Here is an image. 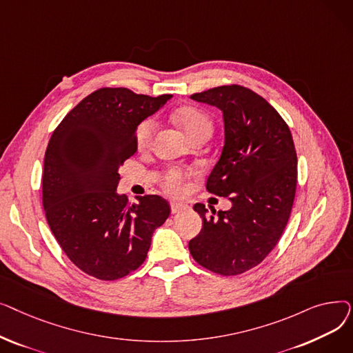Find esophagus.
Masks as SVG:
<instances>
[{
	"label": "esophagus",
	"instance_id": "obj_1",
	"mask_svg": "<svg viewBox=\"0 0 353 353\" xmlns=\"http://www.w3.org/2000/svg\"><path fill=\"white\" fill-rule=\"evenodd\" d=\"M170 208H172V213H180L184 212L189 206L184 205V203H177V201H172L170 203Z\"/></svg>",
	"mask_w": 353,
	"mask_h": 353
}]
</instances>
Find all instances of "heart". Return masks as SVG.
Returning a JSON list of instances; mask_svg holds the SVG:
<instances>
[{
  "instance_id": "obj_1",
  "label": "heart",
  "mask_w": 353,
  "mask_h": 353,
  "mask_svg": "<svg viewBox=\"0 0 353 353\" xmlns=\"http://www.w3.org/2000/svg\"><path fill=\"white\" fill-rule=\"evenodd\" d=\"M173 119L177 124L186 132L190 139L201 133H210L213 130L212 119L205 111L197 107H181L173 113ZM157 124L153 119H145L141 121L136 130V143L140 150H145L152 145ZM186 177L188 174L180 169L167 170L161 177V186L165 193L172 196H180L186 190Z\"/></svg>"
}]
</instances>
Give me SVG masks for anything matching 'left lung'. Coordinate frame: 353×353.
I'll return each instance as SVG.
<instances>
[{"label":"left lung","mask_w":353,"mask_h":353,"mask_svg":"<svg viewBox=\"0 0 353 353\" xmlns=\"http://www.w3.org/2000/svg\"><path fill=\"white\" fill-rule=\"evenodd\" d=\"M190 99L223 113L225 145L206 189L229 197L232 208L208 216L196 203L203 226L189 250L214 273H245L274 249L290 217L298 183L290 130L263 97L242 85L214 87Z\"/></svg>","instance_id":"obj_1"}]
</instances>
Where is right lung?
Instances as JSON below:
<instances>
[{"label": "right lung", "mask_w": 353, "mask_h": 353, "mask_svg": "<svg viewBox=\"0 0 353 353\" xmlns=\"http://www.w3.org/2000/svg\"><path fill=\"white\" fill-rule=\"evenodd\" d=\"M172 94L150 97L104 87L83 99L48 141L43 206L70 261L100 281H116L145 261L153 232L170 214L163 197L128 205L119 194V169L137 152V125Z\"/></svg>", "instance_id": "right-lung-1"}]
</instances>
